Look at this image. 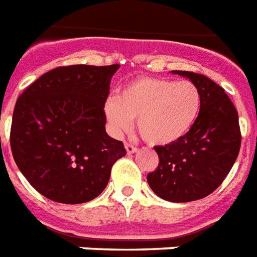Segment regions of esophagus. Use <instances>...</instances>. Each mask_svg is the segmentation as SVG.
Here are the masks:
<instances>
[{
    "label": "esophagus",
    "instance_id": "1",
    "mask_svg": "<svg viewBox=\"0 0 257 257\" xmlns=\"http://www.w3.org/2000/svg\"><path fill=\"white\" fill-rule=\"evenodd\" d=\"M125 150H126V154H135L138 153V147H135L132 144L125 143Z\"/></svg>",
    "mask_w": 257,
    "mask_h": 257
}]
</instances>
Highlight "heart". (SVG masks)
<instances>
[{"label": "heart", "mask_w": 257, "mask_h": 257, "mask_svg": "<svg viewBox=\"0 0 257 257\" xmlns=\"http://www.w3.org/2000/svg\"><path fill=\"white\" fill-rule=\"evenodd\" d=\"M201 92L192 81L139 77L104 104L114 135L126 134L136 119L139 135L151 146H169L187 136L200 115Z\"/></svg>", "instance_id": "b5f03b06"}]
</instances>
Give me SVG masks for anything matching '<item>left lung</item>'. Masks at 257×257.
<instances>
[{
    "mask_svg": "<svg viewBox=\"0 0 257 257\" xmlns=\"http://www.w3.org/2000/svg\"><path fill=\"white\" fill-rule=\"evenodd\" d=\"M199 87L200 115L191 132L169 146L155 147L159 165L147 181L154 193L167 201L203 199L219 187L238 157V113L225 90L206 76L172 70Z\"/></svg>",
    "mask_w": 257,
    "mask_h": 257,
    "instance_id": "left-lung-1",
    "label": "left lung"
}]
</instances>
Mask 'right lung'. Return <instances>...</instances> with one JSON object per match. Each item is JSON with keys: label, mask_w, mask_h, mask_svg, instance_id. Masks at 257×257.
<instances>
[{"label": "right lung", "mask_w": 257, "mask_h": 257, "mask_svg": "<svg viewBox=\"0 0 257 257\" xmlns=\"http://www.w3.org/2000/svg\"><path fill=\"white\" fill-rule=\"evenodd\" d=\"M119 65L61 66L42 75L16 102L11 148L41 195L79 204L99 196L126 151L106 134L103 107Z\"/></svg>", "instance_id": "add662e5"}]
</instances>
